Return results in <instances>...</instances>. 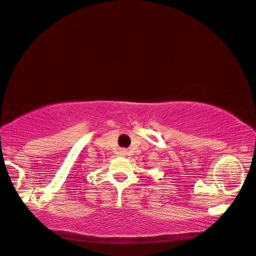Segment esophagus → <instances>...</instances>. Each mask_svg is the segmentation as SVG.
<instances>
[{"label":"esophagus","instance_id":"esophagus-1","mask_svg":"<svg viewBox=\"0 0 256 256\" xmlns=\"http://www.w3.org/2000/svg\"><path fill=\"white\" fill-rule=\"evenodd\" d=\"M119 153H120V156H126V154H128V152H126V150H122V151L119 152Z\"/></svg>","mask_w":256,"mask_h":256}]
</instances>
